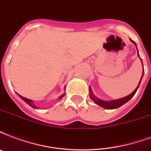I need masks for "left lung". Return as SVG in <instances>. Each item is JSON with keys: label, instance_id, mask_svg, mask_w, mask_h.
I'll list each match as a JSON object with an SVG mask.
<instances>
[{"label": "left lung", "instance_id": "1", "mask_svg": "<svg viewBox=\"0 0 151 151\" xmlns=\"http://www.w3.org/2000/svg\"><path fill=\"white\" fill-rule=\"evenodd\" d=\"M130 40H131V42H132V43H134V46H135L137 48L135 42H134V41H133L132 40H131V39H130ZM137 50H138V49H137ZM138 56L140 58L139 55V50H138ZM140 59H141V58H140ZM141 62H142V59H141ZM142 66H143V65H142ZM143 73H144V70H143V72H142V78H141V79H140L139 82V85H138V86L136 87V88L134 89V92L132 93L130 95H128V96H125V97H123V98H120V99H117V100H113V101H104V100H101V99L98 98L97 96H96L95 95H94L93 92V90H92L91 87H89V89H88V91H89V96H90V98L92 99L94 102H95V104H96L99 105V106L102 107V108H104V109H118V108H119V107H121L123 104H126L127 101H129L134 96V95L135 94V93H136V91L138 90V88H139V86L141 80H142V76H143Z\"/></svg>", "mask_w": 151, "mask_h": 151}]
</instances>
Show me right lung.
Segmentation results:
<instances>
[{"mask_svg": "<svg viewBox=\"0 0 151 151\" xmlns=\"http://www.w3.org/2000/svg\"><path fill=\"white\" fill-rule=\"evenodd\" d=\"M17 95H18V96H19V97H20V98L22 99V100H23V101H25V102H26V103H27V104H28V105H30V106L32 107V108H33V109H38V107L35 106V104L33 103V101H32V100H30V99L25 98V97L20 96V95H19V94H18V93H17ZM64 96H65V93H63V95H61V96H59V97H58V100H61V99L63 98V97Z\"/></svg>", "mask_w": 151, "mask_h": 151, "instance_id": "right-lung-1", "label": "right lung"}]
</instances>
